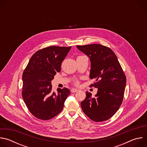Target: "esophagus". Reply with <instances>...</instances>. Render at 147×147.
Here are the masks:
<instances>
[{"mask_svg":"<svg viewBox=\"0 0 147 147\" xmlns=\"http://www.w3.org/2000/svg\"><path fill=\"white\" fill-rule=\"evenodd\" d=\"M78 91V90L76 89V88H72V89L71 90V92L72 93H73V92H77Z\"/></svg>","mask_w":147,"mask_h":147,"instance_id":"34e87169","label":"esophagus"}]
</instances>
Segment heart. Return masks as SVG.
<instances>
[{"label": "heart", "instance_id": "b5f03b06", "mask_svg": "<svg viewBox=\"0 0 147 147\" xmlns=\"http://www.w3.org/2000/svg\"><path fill=\"white\" fill-rule=\"evenodd\" d=\"M78 81H76V84H78Z\"/></svg>", "mask_w": 147, "mask_h": 147}]
</instances>
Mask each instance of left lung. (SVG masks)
Masks as SVG:
<instances>
[{
	"label": "left lung",
	"mask_w": 147,
	"mask_h": 147,
	"mask_svg": "<svg viewBox=\"0 0 147 147\" xmlns=\"http://www.w3.org/2000/svg\"><path fill=\"white\" fill-rule=\"evenodd\" d=\"M91 61L90 78L95 82L91 86L98 88L95 97L86 92L81 102L82 111L96 122L103 121L112 117L121 106L126 77L112 50L99 44L77 46Z\"/></svg>",
	"instance_id": "obj_1"
}]
</instances>
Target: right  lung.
<instances>
[{"label": "right lung", "instance_id": "1", "mask_svg": "<svg viewBox=\"0 0 147 147\" xmlns=\"http://www.w3.org/2000/svg\"><path fill=\"white\" fill-rule=\"evenodd\" d=\"M71 48L52 46L36 52L23 72L22 96L29 111L39 119L47 120L57 115L70 94L67 88L53 92L51 81L60 71Z\"/></svg>", "mask_w": 147, "mask_h": 147}]
</instances>
